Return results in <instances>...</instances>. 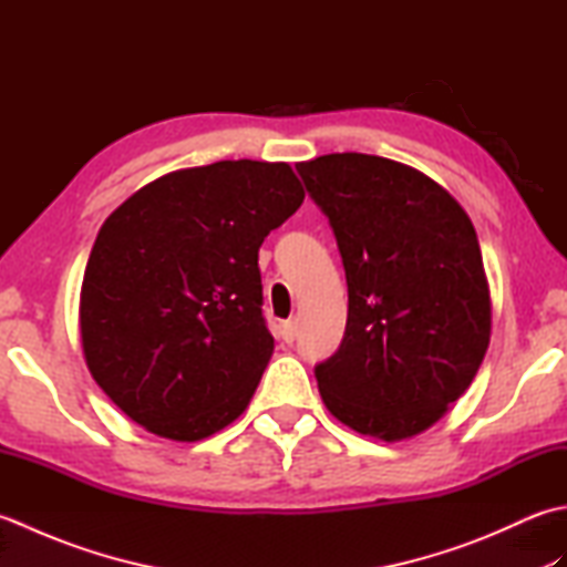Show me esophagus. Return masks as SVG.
Instances as JSON below:
<instances>
[{
  "mask_svg": "<svg viewBox=\"0 0 567 567\" xmlns=\"http://www.w3.org/2000/svg\"><path fill=\"white\" fill-rule=\"evenodd\" d=\"M280 336H282L285 343H292L297 339V323L292 319L285 321L282 327H280Z\"/></svg>",
  "mask_w": 567,
  "mask_h": 567,
  "instance_id": "obj_1",
  "label": "esophagus"
}]
</instances>
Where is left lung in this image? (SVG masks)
Masks as SVG:
<instances>
[{"label":"left lung","instance_id":"left-lung-1","mask_svg":"<svg viewBox=\"0 0 567 567\" xmlns=\"http://www.w3.org/2000/svg\"><path fill=\"white\" fill-rule=\"evenodd\" d=\"M339 244L348 319L317 365L329 412L363 436L404 441L449 412L483 363L489 285L475 226L436 179L365 153L297 165Z\"/></svg>","mask_w":567,"mask_h":567}]
</instances>
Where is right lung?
Masks as SVG:
<instances>
[{
  "instance_id": "1",
  "label": "right lung",
  "mask_w": 567,
  "mask_h": 567,
  "mask_svg": "<svg viewBox=\"0 0 567 567\" xmlns=\"http://www.w3.org/2000/svg\"><path fill=\"white\" fill-rule=\"evenodd\" d=\"M305 202L287 163L167 173L102 224L80 290L82 353L155 436L202 441L246 412L275 341L258 248Z\"/></svg>"
}]
</instances>
